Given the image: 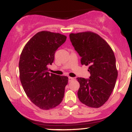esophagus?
Listing matches in <instances>:
<instances>
[{"mask_svg":"<svg viewBox=\"0 0 132 132\" xmlns=\"http://www.w3.org/2000/svg\"><path fill=\"white\" fill-rule=\"evenodd\" d=\"M73 80H74L73 78H71V77H69V78H68V81H69V82L72 81Z\"/></svg>","mask_w":132,"mask_h":132,"instance_id":"1","label":"esophagus"}]
</instances>
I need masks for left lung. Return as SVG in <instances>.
I'll use <instances>...</instances> for the list:
<instances>
[{"instance_id":"left-lung-1","label":"left lung","mask_w":132,"mask_h":132,"mask_svg":"<svg viewBox=\"0 0 132 132\" xmlns=\"http://www.w3.org/2000/svg\"><path fill=\"white\" fill-rule=\"evenodd\" d=\"M70 40L81 56L82 65L89 66V79L78 78L79 99L82 104L99 108L109 99L116 85L118 71L116 57L107 42L97 33H70Z\"/></svg>"}]
</instances>
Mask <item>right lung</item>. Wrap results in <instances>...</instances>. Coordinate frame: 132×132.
Here are the masks:
<instances>
[{"instance_id":"right-lung-1","label":"right lung","mask_w":132,"mask_h":132,"mask_svg":"<svg viewBox=\"0 0 132 132\" xmlns=\"http://www.w3.org/2000/svg\"><path fill=\"white\" fill-rule=\"evenodd\" d=\"M66 38L59 33L40 31L27 42L20 54L19 72L23 88L41 109L54 108L64 97L68 78L50 74L47 66L52 64L54 53Z\"/></svg>"}]
</instances>
